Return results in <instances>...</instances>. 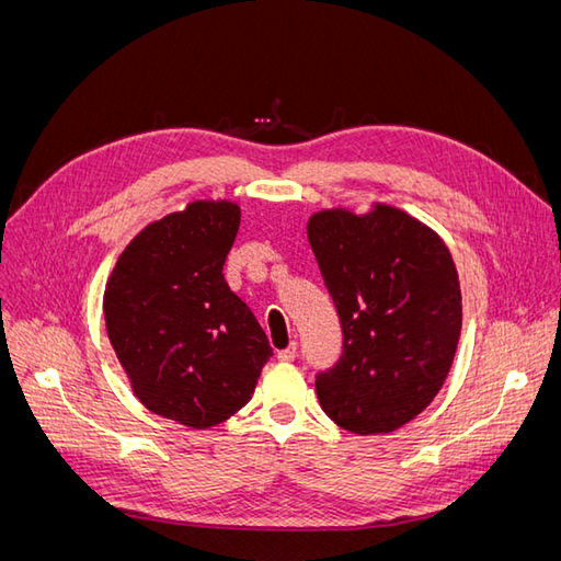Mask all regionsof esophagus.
I'll use <instances>...</instances> for the list:
<instances>
[{"label":"esophagus","mask_w":561,"mask_h":561,"mask_svg":"<svg viewBox=\"0 0 561 561\" xmlns=\"http://www.w3.org/2000/svg\"><path fill=\"white\" fill-rule=\"evenodd\" d=\"M295 358H297V342H293L287 348L278 351V360H283V363H293Z\"/></svg>","instance_id":"obj_1"}]
</instances>
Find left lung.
I'll return each mask as SVG.
<instances>
[{
	"label": "left lung",
	"instance_id": "left-lung-1",
	"mask_svg": "<svg viewBox=\"0 0 561 561\" xmlns=\"http://www.w3.org/2000/svg\"><path fill=\"white\" fill-rule=\"evenodd\" d=\"M309 243L342 322V355L316 375L322 412L355 435L390 433L443 388L461 336V285L439 236L407 213L322 210Z\"/></svg>",
	"mask_w": 561,
	"mask_h": 561
}]
</instances>
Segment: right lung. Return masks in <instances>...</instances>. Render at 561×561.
Returning a JSON list of instances; mask_svg holds the SVG:
<instances>
[{"mask_svg": "<svg viewBox=\"0 0 561 561\" xmlns=\"http://www.w3.org/2000/svg\"><path fill=\"white\" fill-rule=\"evenodd\" d=\"M239 227L236 203H190L135 236L107 280V334L135 396L190 428L245 407L274 355L222 274Z\"/></svg>", "mask_w": 561, "mask_h": 561, "instance_id": "add662e5", "label": "right lung"}]
</instances>
